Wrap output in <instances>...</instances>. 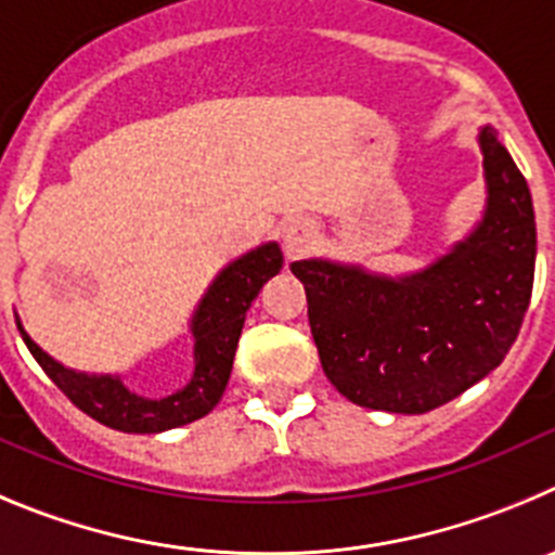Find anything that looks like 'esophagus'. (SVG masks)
I'll return each mask as SVG.
<instances>
[{
	"instance_id": "34e87169",
	"label": "esophagus",
	"mask_w": 555,
	"mask_h": 555,
	"mask_svg": "<svg viewBox=\"0 0 555 555\" xmlns=\"http://www.w3.org/2000/svg\"><path fill=\"white\" fill-rule=\"evenodd\" d=\"M282 241L287 257L298 259L304 257V254L312 251V246L318 243V227H314L309 218H293V221L284 223Z\"/></svg>"
}]
</instances>
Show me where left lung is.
Returning a JSON list of instances; mask_svg holds the SVG:
<instances>
[{
    "label": "left lung",
    "instance_id": "obj_1",
    "mask_svg": "<svg viewBox=\"0 0 555 555\" xmlns=\"http://www.w3.org/2000/svg\"><path fill=\"white\" fill-rule=\"evenodd\" d=\"M487 207L423 271L384 276L332 259L293 262L328 382L357 406L423 414L495 371L526 318L537 223L526 177L481 127Z\"/></svg>",
    "mask_w": 555,
    "mask_h": 555
}]
</instances>
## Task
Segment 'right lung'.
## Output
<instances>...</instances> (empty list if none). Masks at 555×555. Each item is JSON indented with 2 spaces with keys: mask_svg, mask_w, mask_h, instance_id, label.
I'll list each match as a JSON object with an SVG mask.
<instances>
[{
  "mask_svg": "<svg viewBox=\"0 0 555 555\" xmlns=\"http://www.w3.org/2000/svg\"><path fill=\"white\" fill-rule=\"evenodd\" d=\"M282 248L279 243H266L254 251L234 259L209 284L204 298L193 312V376L182 389L166 398H143L109 373L72 371L57 359L49 357L16 318L22 339L27 343L35 362L43 373L68 396V401L102 426L127 434H157L168 428L193 423L216 409L232 373L234 351L241 339L246 312L262 284L282 271Z\"/></svg>",
  "mask_w": 555,
  "mask_h": 555,
  "instance_id": "add662e5",
  "label": "right lung"
}]
</instances>
